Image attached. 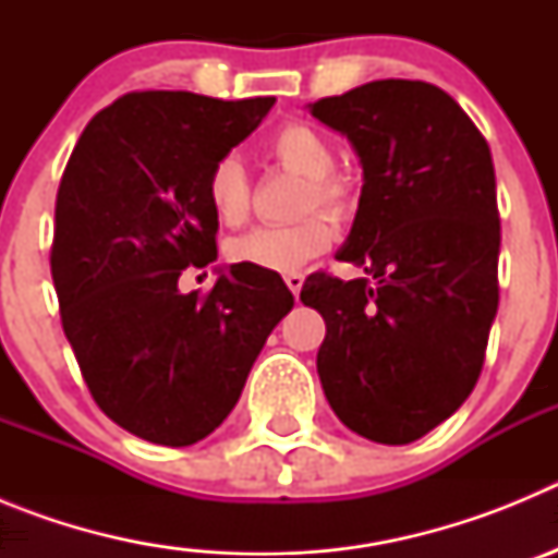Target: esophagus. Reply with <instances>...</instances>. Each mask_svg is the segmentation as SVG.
<instances>
[{"mask_svg":"<svg viewBox=\"0 0 558 558\" xmlns=\"http://www.w3.org/2000/svg\"><path fill=\"white\" fill-rule=\"evenodd\" d=\"M284 284H288V288L293 290L295 299H299V293H302V284H304V276L302 274H284Z\"/></svg>","mask_w":558,"mask_h":558,"instance_id":"34e87169","label":"esophagus"}]
</instances>
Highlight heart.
<instances>
[{
	"label": "heart",
	"mask_w": 558,
	"mask_h": 558,
	"mask_svg": "<svg viewBox=\"0 0 558 558\" xmlns=\"http://www.w3.org/2000/svg\"><path fill=\"white\" fill-rule=\"evenodd\" d=\"M268 150L288 170L307 175V190L302 198V211L324 209L332 218H343L352 204L349 184L335 175V150L322 131L307 122H284L270 136ZM206 198L220 223L243 226L251 215V184L243 161L236 156H220L206 175ZM335 226L324 215H307L290 226H259L248 234L236 236L229 245L234 263L274 270V274H295L299 268L322 256L332 245Z\"/></svg>",
	"instance_id": "obj_1"
}]
</instances>
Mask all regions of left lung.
<instances>
[{
	"label": "left lung",
	"instance_id": "obj_1",
	"mask_svg": "<svg viewBox=\"0 0 558 558\" xmlns=\"http://www.w3.org/2000/svg\"><path fill=\"white\" fill-rule=\"evenodd\" d=\"M352 142L363 192L340 263L302 302L327 335L318 377L335 416L377 445H411L450 418L481 377L500 288L495 165L483 133L425 81H374L313 102Z\"/></svg>",
	"mask_w": 558,
	"mask_h": 558
}]
</instances>
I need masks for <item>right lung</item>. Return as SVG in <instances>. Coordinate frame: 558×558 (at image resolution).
I'll use <instances>...</instances> for the list:
<instances>
[{
    "instance_id": "obj_1",
    "label": "right lung",
    "mask_w": 558,
    "mask_h": 558,
    "mask_svg": "<svg viewBox=\"0 0 558 558\" xmlns=\"http://www.w3.org/2000/svg\"><path fill=\"white\" fill-rule=\"evenodd\" d=\"M274 102L131 92L92 117L63 170L49 251L63 332L100 411L153 445L220 427L293 310L282 276L245 263L209 293L179 290L186 268L218 259L211 165Z\"/></svg>"
}]
</instances>
